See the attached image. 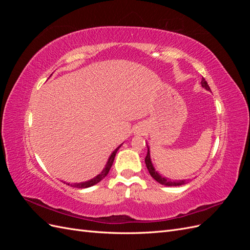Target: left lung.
<instances>
[{
  "label": "left lung",
  "mask_w": 250,
  "mask_h": 250,
  "mask_svg": "<svg viewBox=\"0 0 250 250\" xmlns=\"http://www.w3.org/2000/svg\"><path fill=\"white\" fill-rule=\"evenodd\" d=\"M201 85L202 87L206 88L207 90H210L208 82L206 81V79L202 78L201 80ZM147 148H148V152H147V155L145 157V163H146V167L150 173V175L152 176L157 183H160L161 185H164V186H168V187H177V186H183V185H186L188 184V180H186V179H183V180H171L169 178H166L164 176H162L160 173H158L155 168L153 167V164L152 162H151V157H150V150H149V147L147 145Z\"/></svg>",
  "instance_id": "1"
}]
</instances>
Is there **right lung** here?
<instances>
[{
	"mask_svg": "<svg viewBox=\"0 0 250 250\" xmlns=\"http://www.w3.org/2000/svg\"><path fill=\"white\" fill-rule=\"evenodd\" d=\"M121 146H122V144H121V145H120L119 147H117L115 150L112 151V153H111L110 156L108 157V161H107L106 165H105V168L102 170V172H101L100 174H98L97 176H95L94 178L89 179V180H87V181H83V183H76V184H69V183L66 184V183H64V184L67 185V186L77 188H89V187L97 185L98 183H100V181L108 174V172H109V170H110V168H111V166H112V164H113V160H115V156H116L117 151L119 150V148H120Z\"/></svg>",
	"mask_w": 250,
	"mask_h": 250,
	"instance_id": "add662e5",
	"label": "right lung"
}]
</instances>
